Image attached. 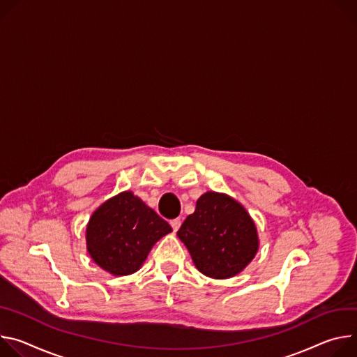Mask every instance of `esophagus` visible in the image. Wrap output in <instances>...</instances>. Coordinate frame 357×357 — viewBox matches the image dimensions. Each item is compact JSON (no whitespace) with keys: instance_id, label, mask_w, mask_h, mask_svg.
<instances>
[{"instance_id":"34e87169","label":"esophagus","mask_w":357,"mask_h":357,"mask_svg":"<svg viewBox=\"0 0 357 357\" xmlns=\"http://www.w3.org/2000/svg\"><path fill=\"white\" fill-rule=\"evenodd\" d=\"M170 224H172V227H173V231L176 232V231H178V228H180V225H181V220H180V218H174V220L170 221Z\"/></svg>"}]
</instances>
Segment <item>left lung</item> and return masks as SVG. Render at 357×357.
Here are the masks:
<instances>
[{"label":"left lung","instance_id":"8db88e82","mask_svg":"<svg viewBox=\"0 0 357 357\" xmlns=\"http://www.w3.org/2000/svg\"><path fill=\"white\" fill-rule=\"evenodd\" d=\"M194 265L215 280L240 273L258 251V234L247 210L231 197L203 194L177 231Z\"/></svg>","mask_w":357,"mask_h":357}]
</instances>
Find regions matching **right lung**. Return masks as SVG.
Here are the masks:
<instances>
[{"label":"right lung","mask_w":357,"mask_h":357,"mask_svg":"<svg viewBox=\"0 0 357 357\" xmlns=\"http://www.w3.org/2000/svg\"><path fill=\"white\" fill-rule=\"evenodd\" d=\"M172 227L130 191L117 194L91 217L86 228L88 252L112 275L136 272L151 247Z\"/></svg>","instance_id":"add662e5"}]
</instances>
